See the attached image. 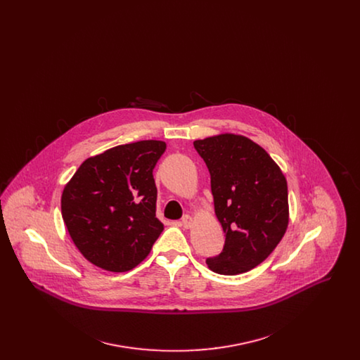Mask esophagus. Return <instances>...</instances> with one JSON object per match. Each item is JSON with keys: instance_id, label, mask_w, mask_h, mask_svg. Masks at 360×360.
I'll list each match as a JSON object with an SVG mask.
<instances>
[{"instance_id": "1", "label": "esophagus", "mask_w": 360, "mask_h": 360, "mask_svg": "<svg viewBox=\"0 0 360 360\" xmlns=\"http://www.w3.org/2000/svg\"><path fill=\"white\" fill-rule=\"evenodd\" d=\"M181 224H182V226L184 228H191V225H193V217L191 216H188V214H185L182 219H181Z\"/></svg>"}]
</instances>
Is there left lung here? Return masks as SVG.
<instances>
[{
    "mask_svg": "<svg viewBox=\"0 0 360 360\" xmlns=\"http://www.w3.org/2000/svg\"><path fill=\"white\" fill-rule=\"evenodd\" d=\"M210 174L214 212L225 233L221 254L207 257L217 274L250 271L269 257L289 224L288 182L260 146L224 134L195 140Z\"/></svg>",
    "mask_w": 360,
    "mask_h": 360,
    "instance_id": "obj_1",
    "label": "left lung"
}]
</instances>
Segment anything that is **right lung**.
Wrapping results in <instances>:
<instances>
[{
  "label": "right lung",
  "instance_id": "1",
  "mask_svg": "<svg viewBox=\"0 0 360 360\" xmlns=\"http://www.w3.org/2000/svg\"><path fill=\"white\" fill-rule=\"evenodd\" d=\"M160 140L117 146L86 159L62 194V217L81 254L97 267L124 273L150 254L165 229L156 219L155 165Z\"/></svg>",
  "mask_w": 360,
  "mask_h": 360
}]
</instances>
